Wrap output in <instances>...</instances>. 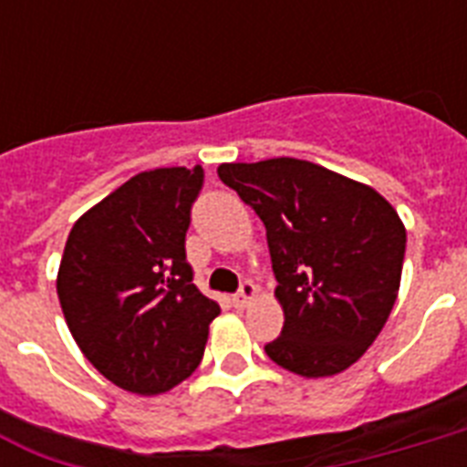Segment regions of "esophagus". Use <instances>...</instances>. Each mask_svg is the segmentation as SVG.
Masks as SVG:
<instances>
[{"label":"esophagus","mask_w":467,"mask_h":467,"mask_svg":"<svg viewBox=\"0 0 467 467\" xmlns=\"http://www.w3.org/2000/svg\"><path fill=\"white\" fill-rule=\"evenodd\" d=\"M254 296H256L254 284H252V281H242L240 291L234 293V298H233L234 306L244 307V306H247V303H252V300H254Z\"/></svg>","instance_id":"34e87169"}]
</instances>
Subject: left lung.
I'll list each match as a JSON object with an SVG mask.
<instances>
[{"instance_id":"8db88e82","label":"left lung","mask_w":467,"mask_h":467,"mask_svg":"<svg viewBox=\"0 0 467 467\" xmlns=\"http://www.w3.org/2000/svg\"><path fill=\"white\" fill-rule=\"evenodd\" d=\"M218 176L266 227L285 317L266 356L306 378L348 368L398 298L407 233L395 208L366 183L296 157L220 164Z\"/></svg>"}]
</instances>
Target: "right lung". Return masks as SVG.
Here are the masks:
<instances>
[{
    "instance_id": "obj_1",
    "label": "right lung",
    "mask_w": 467,
    "mask_h": 467,
    "mask_svg": "<svg viewBox=\"0 0 467 467\" xmlns=\"http://www.w3.org/2000/svg\"><path fill=\"white\" fill-rule=\"evenodd\" d=\"M203 169L135 174L77 220L62 252L57 298L77 347L128 392H167L198 368L215 300L186 262L191 205Z\"/></svg>"
}]
</instances>
